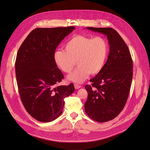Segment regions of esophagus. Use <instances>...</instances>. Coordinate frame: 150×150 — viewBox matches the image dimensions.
<instances>
[{
  "label": "esophagus",
  "mask_w": 150,
  "mask_h": 150,
  "mask_svg": "<svg viewBox=\"0 0 150 150\" xmlns=\"http://www.w3.org/2000/svg\"><path fill=\"white\" fill-rule=\"evenodd\" d=\"M74 88H75V89H78L81 88V86L79 85V84H74Z\"/></svg>",
  "instance_id": "esophagus-1"
}]
</instances>
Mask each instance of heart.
<instances>
[{"label":"heart","mask_w":150,"mask_h":150,"mask_svg":"<svg viewBox=\"0 0 150 150\" xmlns=\"http://www.w3.org/2000/svg\"><path fill=\"white\" fill-rule=\"evenodd\" d=\"M64 50H56L54 61L56 66L65 73H69L76 66L78 67L67 79L81 83L89 74L99 73L104 65L108 54V45L102 37L92 38L82 35L72 37L65 44Z\"/></svg>","instance_id":"1"}]
</instances>
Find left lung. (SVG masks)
<instances>
[{
	"label": "left lung",
	"mask_w": 150,
	"mask_h": 150,
	"mask_svg": "<svg viewBox=\"0 0 150 150\" xmlns=\"http://www.w3.org/2000/svg\"><path fill=\"white\" fill-rule=\"evenodd\" d=\"M88 29L107 35L110 54L101 71L86 85L88 99L85 112L99 122L112 120L124 108L133 78V61L129 50L117 31L111 28Z\"/></svg>",
	"instance_id": "left-lung-1"
}]
</instances>
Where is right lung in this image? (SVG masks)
<instances>
[{
  "label": "right lung",
  "instance_id": "right-lung-1",
  "mask_svg": "<svg viewBox=\"0 0 150 150\" xmlns=\"http://www.w3.org/2000/svg\"><path fill=\"white\" fill-rule=\"evenodd\" d=\"M74 29H35L18 50L15 68L21 99L29 114L39 121L57 118L62 112L64 98L74 91L72 83L56 87L64 76L53 57L58 45Z\"/></svg>",
  "mask_w": 150,
  "mask_h": 150
}]
</instances>
